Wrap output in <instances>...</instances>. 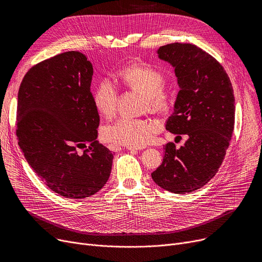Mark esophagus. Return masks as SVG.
<instances>
[{"mask_svg":"<svg viewBox=\"0 0 262 262\" xmlns=\"http://www.w3.org/2000/svg\"><path fill=\"white\" fill-rule=\"evenodd\" d=\"M144 146H140V147H133V146H128L127 149L130 150V152H137V150H140V149H143Z\"/></svg>","mask_w":262,"mask_h":262,"instance_id":"34e87169","label":"esophagus"}]
</instances>
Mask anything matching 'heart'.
Wrapping results in <instances>:
<instances>
[{
	"mask_svg": "<svg viewBox=\"0 0 262 262\" xmlns=\"http://www.w3.org/2000/svg\"><path fill=\"white\" fill-rule=\"evenodd\" d=\"M121 80L127 88L145 95L144 107L149 113L161 115L171 107V94L163 88L166 75L159 69L145 63H133L124 69ZM93 103L102 116L110 118L115 114L118 89L112 80L104 78L96 85ZM156 130L157 124L152 121L123 117L106 125L102 136L109 142L138 147L143 145Z\"/></svg>",
	"mask_w": 262,
	"mask_h": 262,
	"instance_id": "b5f03b06",
	"label": "heart"
}]
</instances>
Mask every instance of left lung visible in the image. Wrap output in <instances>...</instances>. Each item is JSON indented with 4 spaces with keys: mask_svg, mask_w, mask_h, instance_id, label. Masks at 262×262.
I'll use <instances>...</instances> for the list:
<instances>
[{
    "mask_svg": "<svg viewBox=\"0 0 262 262\" xmlns=\"http://www.w3.org/2000/svg\"><path fill=\"white\" fill-rule=\"evenodd\" d=\"M157 54L174 68L180 87L166 129L188 139L180 148L173 142L164 145L152 178L173 193H190L221 167L235 125V96L224 68L199 47L175 42L160 47Z\"/></svg>",
    "mask_w": 262,
    "mask_h": 262,
    "instance_id": "obj_1",
    "label": "left lung"
}]
</instances>
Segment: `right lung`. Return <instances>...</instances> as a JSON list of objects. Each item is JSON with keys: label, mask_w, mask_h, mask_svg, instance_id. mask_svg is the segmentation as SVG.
<instances>
[{"label": "right lung", "mask_w": 262, "mask_h": 262, "mask_svg": "<svg viewBox=\"0 0 262 262\" xmlns=\"http://www.w3.org/2000/svg\"><path fill=\"white\" fill-rule=\"evenodd\" d=\"M92 75L84 54L64 52L31 68L18 93L17 137L24 157L52 191L68 199L95 194L112 172L114 154L96 140L100 116Z\"/></svg>", "instance_id": "right-lung-1"}]
</instances>
